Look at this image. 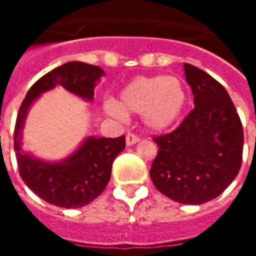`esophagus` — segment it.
Here are the masks:
<instances>
[{"label": "esophagus", "mask_w": 256, "mask_h": 256, "mask_svg": "<svg viewBox=\"0 0 256 256\" xmlns=\"http://www.w3.org/2000/svg\"><path fill=\"white\" fill-rule=\"evenodd\" d=\"M140 142V138L134 134H130L128 132V136H126V146H132V144H136Z\"/></svg>", "instance_id": "esophagus-1"}]
</instances>
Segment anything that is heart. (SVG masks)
<instances>
[{
  "label": "heart",
  "mask_w": 256,
  "mask_h": 256,
  "mask_svg": "<svg viewBox=\"0 0 256 256\" xmlns=\"http://www.w3.org/2000/svg\"><path fill=\"white\" fill-rule=\"evenodd\" d=\"M188 94L175 76L136 77L128 81L116 100H104L102 108L114 120H126L128 114H140L144 128L160 132L172 128L186 110Z\"/></svg>",
  "instance_id": "heart-1"
}]
</instances>
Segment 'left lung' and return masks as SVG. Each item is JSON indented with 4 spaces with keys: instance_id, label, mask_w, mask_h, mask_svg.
<instances>
[{
    "instance_id": "1",
    "label": "left lung",
    "mask_w": 256,
    "mask_h": 256,
    "mask_svg": "<svg viewBox=\"0 0 256 256\" xmlns=\"http://www.w3.org/2000/svg\"><path fill=\"white\" fill-rule=\"evenodd\" d=\"M194 110L160 146L150 168L154 186L183 204H202L220 195L242 164L243 128L228 92L206 72L184 64Z\"/></svg>"
}]
</instances>
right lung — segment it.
<instances>
[{"instance_id": "right-lung-1", "label": "right lung", "mask_w": 256, "mask_h": 256, "mask_svg": "<svg viewBox=\"0 0 256 256\" xmlns=\"http://www.w3.org/2000/svg\"><path fill=\"white\" fill-rule=\"evenodd\" d=\"M104 72L100 66L73 61L45 74L26 94L14 128V152L20 175L34 194L50 204L78 208L92 202L108 186L112 162L124 148V136H86L70 156L46 160L22 148L24 128L30 108L44 92L62 86L86 102L94 100V88Z\"/></svg>"}]
</instances>
